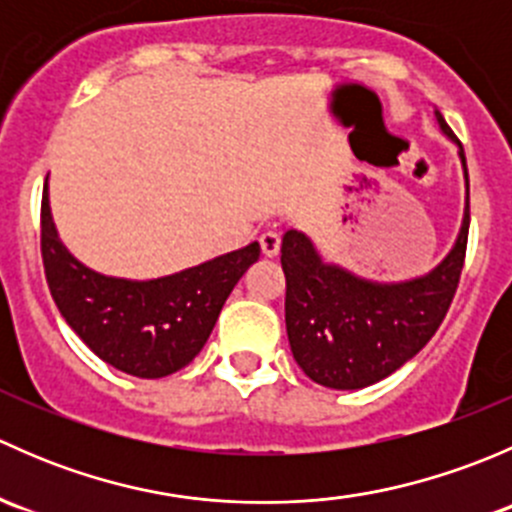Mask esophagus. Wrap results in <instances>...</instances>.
<instances>
[{
    "mask_svg": "<svg viewBox=\"0 0 512 512\" xmlns=\"http://www.w3.org/2000/svg\"><path fill=\"white\" fill-rule=\"evenodd\" d=\"M280 245H282V237L277 230H267L260 235V247L267 257H275L277 252H280Z\"/></svg>",
    "mask_w": 512,
    "mask_h": 512,
    "instance_id": "34e87169",
    "label": "esophagus"
}]
</instances>
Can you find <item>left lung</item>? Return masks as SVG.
Here are the masks:
<instances>
[{
	"label": "left lung",
	"mask_w": 512,
	"mask_h": 512,
	"mask_svg": "<svg viewBox=\"0 0 512 512\" xmlns=\"http://www.w3.org/2000/svg\"><path fill=\"white\" fill-rule=\"evenodd\" d=\"M438 128L458 146L466 178V210L451 252L426 275L404 282H374L327 262L304 232L282 237L285 322L294 361L329 389L376 384L421 352L436 334L461 280L468 242L466 153L438 111Z\"/></svg>",
	"instance_id": "left-lung-1"
}]
</instances>
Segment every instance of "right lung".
<instances>
[{"instance_id":"right-lung-1","label":"right lung","mask_w":512,"mask_h":512,"mask_svg":"<svg viewBox=\"0 0 512 512\" xmlns=\"http://www.w3.org/2000/svg\"><path fill=\"white\" fill-rule=\"evenodd\" d=\"M257 257L260 242H250L158 280L101 275L59 240L44 185L41 260L51 297L81 342L123 374L160 379L188 366L208 342L232 287Z\"/></svg>"}]
</instances>
